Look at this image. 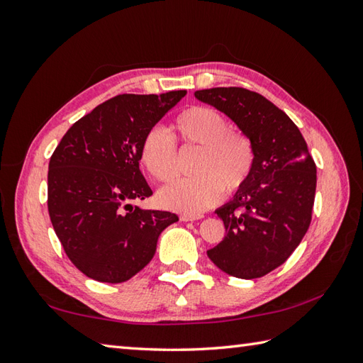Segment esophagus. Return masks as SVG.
Returning <instances> with one entry per match:
<instances>
[{"label": "esophagus", "instance_id": "1", "mask_svg": "<svg viewBox=\"0 0 363 363\" xmlns=\"http://www.w3.org/2000/svg\"><path fill=\"white\" fill-rule=\"evenodd\" d=\"M201 218H204V215H201V213H196V215L184 213V215H181V221H195V220H201Z\"/></svg>", "mask_w": 363, "mask_h": 363}]
</instances>
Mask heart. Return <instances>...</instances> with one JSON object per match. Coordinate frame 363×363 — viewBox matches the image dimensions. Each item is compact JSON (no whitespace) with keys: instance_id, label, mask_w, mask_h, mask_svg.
Wrapping results in <instances>:
<instances>
[{"instance_id":"b5f03b06","label":"heart","mask_w":363,"mask_h":363,"mask_svg":"<svg viewBox=\"0 0 363 363\" xmlns=\"http://www.w3.org/2000/svg\"><path fill=\"white\" fill-rule=\"evenodd\" d=\"M169 129L184 150H198L191 167L196 176L162 189L157 196L160 206L196 215L217 204L223 189L234 194L248 182L256 162L254 145L245 133L229 129L225 115L207 106H191L176 115ZM138 159L159 182H169L176 174V146L159 128L146 130Z\"/></svg>"}]
</instances>
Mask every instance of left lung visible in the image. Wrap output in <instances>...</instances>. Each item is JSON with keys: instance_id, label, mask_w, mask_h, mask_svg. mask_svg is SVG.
<instances>
[{"instance_id": "1", "label": "left lung", "mask_w": 363, "mask_h": 363, "mask_svg": "<svg viewBox=\"0 0 363 363\" xmlns=\"http://www.w3.org/2000/svg\"><path fill=\"white\" fill-rule=\"evenodd\" d=\"M195 98L225 113L254 145L248 182L215 211L226 237L207 256L226 274L256 279L282 265L309 229L317 167L298 126L265 96L215 87Z\"/></svg>"}]
</instances>
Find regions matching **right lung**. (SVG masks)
<instances>
[{
	"label": "right lung",
	"mask_w": 363,
	"mask_h": 363,
	"mask_svg": "<svg viewBox=\"0 0 363 363\" xmlns=\"http://www.w3.org/2000/svg\"><path fill=\"white\" fill-rule=\"evenodd\" d=\"M186 94L113 96L76 121L54 150L50 218L68 259L91 279H130L154 257L162 230L179 220L133 203L152 195L138 168L142 138Z\"/></svg>",
	"instance_id": "1"
}]
</instances>
